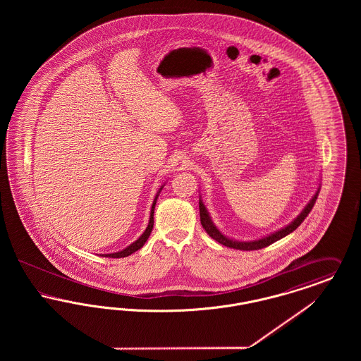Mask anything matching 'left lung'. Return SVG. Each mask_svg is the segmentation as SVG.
Returning <instances> with one entry per match:
<instances>
[{"instance_id":"8db88e82","label":"left lung","mask_w":361,"mask_h":361,"mask_svg":"<svg viewBox=\"0 0 361 361\" xmlns=\"http://www.w3.org/2000/svg\"><path fill=\"white\" fill-rule=\"evenodd\" d=\"M318 193H319V188H318V190L315 192V195L311 197V200L307 203V206L303 208V211H302V212H300V214H299V215L292 221L291 224H287L286 227H283V228L277 230L275 233H272V234H269V235H267V237H264V238H259V240H249V242H240V240H234L227 238L226 235H224V234L219 231V228L214 224V222L211 221V216H209V214H208V211H207L206 206L203 204L202 199L199 200L200 222H202L203 228L206 230L207 234H208L212 240H215L216 242L222 243V245L227 246V247L240 249V250H257V249H262V247H267V246L272 245V243L276 242V240L284 238L286 235H288V234L292 233L293 230H296V228L302 224V222L306 219V216L309 215L310 211L312 209V207L315 204V200H317Z\"/></svg>"}]
</instances>
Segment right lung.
Here are the masks:
<instances>
[{
    "label": "right lung",
    "mask_w": 361,
    "mask_h": 361,
    "mask_svg": "<svg viewBox=\"0 0 361 361\" xmlns=\"http://www.w3.org/2000/svg\"><path fill=\"white\" fill-rule=\"evenodd\" d=\"M164 188V185L161 187V188L158 189V192H157V195H155L154 202H153V206H152V211H150V221H149V224H147V227H146V230H145V233L137 238L135 242H133L130 246H127L126 249H123L121 252H118V253H111V255H102L104 257H112V258H121V257H127V256H130V255H133L134 252H137L139 250L145 243H146V240L147 238L150 237V234H152V230H153V224H154V208L155 203H157V199H158V195H159V192L162 190Z\"/></svg>",
    "instance_id": "add662e5"
}]
</instances>
